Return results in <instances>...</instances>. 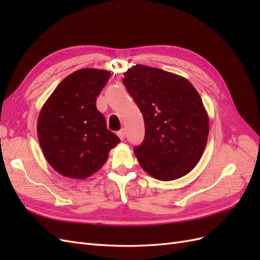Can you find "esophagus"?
Here are the masks:
<instances>
[{
  "instance_id": "1",
  "label": "esophagus",
  "mask_w": 260,
  "mask_h": 260,
  "mask_svg": "<svg viewBox=\"0 0 260 260\" xmlns=\"http://www.w3.org/2000/svg\"><path fill=\"white\" fill-rule=\"evenodd\" d=\"M117 135H118V137H119V139H120L121 141H123V140H124V137H125V131H124V129H121L120 131H118Z\"/></svg>"
}]
</instances>
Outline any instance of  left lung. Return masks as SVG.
<instances>
[{
  "mask_svg": "<svg viewBox=\"0 0 260 260\" xmlns=\"http://www.w3.org/2000/svg\"><path fill=\"white\" fill-rule=\"evenodd\" d=\"M123 84L144 118L143 143L133 151L141 167L160 181L187 175L205 149L209 118L185 78L144 65L123 74Z\"/></svg>",
  "mask_w": 260,
  "mask_h": 260,
  "instance_id": "1",
  "label": "left lung"
}]
</instances>
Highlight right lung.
Wrapping results in <instances>:
<instances>
[{"label":"right lung","mask_w":260,"mask_h":260,"mask_svg":"<svg viewBox=\"0 0 260 260\" xmlns=\"http://www.w3.org/2000/svg\"><path fill=\"white\" fill-rule=\"evenodd\" d=\"M111 73L83 68L70 74L46 100L38 118V139L45 159L59 175L85 179L100 170L120 142L96 108Z\"/></svg>","instance_id":"right-lung-1"}]
</instances>
